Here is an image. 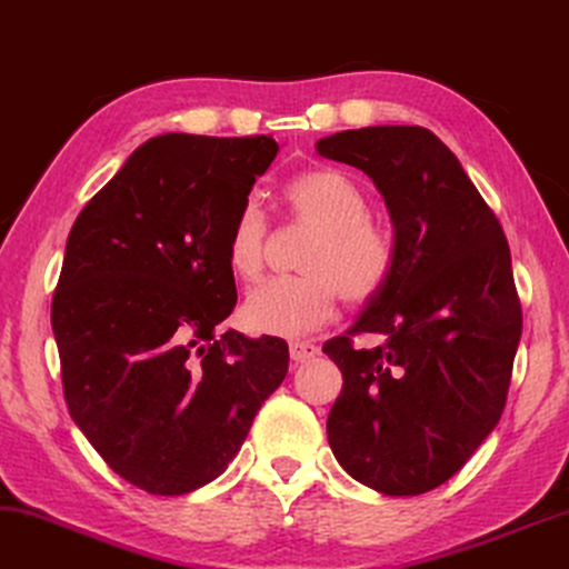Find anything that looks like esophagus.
Segmentation results:
<instances>
[{
  "label": "esophagus",
  "instance_id": "34e87169",
  "mask_svg": "<svg viewBox=\"0 0 569 569\" xmlns=\"http://www.w3.org/2000/svg\"><path fill=\"white\" fill-rule=\"evenodd\" d=\"M288 350H291V360L296 362V366H299V362H307L311 358H317V355H319V347L311 345V342H291Z\"/></svg>",
  "mask_w": 569,
  "mask_h": 569
}]
</instances>
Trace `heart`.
Segmentation results:
<instances>
[{
    "mask_svg": "<svg viewBox=\"0 0 569 569\" xmlns=\"http://www.w3.org/2000/svg\"><path fill=\"white\" fill-rule=\"evenodd\" d=\"M296 222L317 230L301 260L307 276L273 278L252 288L242 303L248 329L270 337H301L347 307H366L386 291L396 268V248L386 230L370 222V201L358 183L335 168H313L283 189ZM268 219L256 199L242 201L227 234V266L242 281L266 268Z\"/></svg>",
    "mask_w": 569,
    "mask_h": 569,
    "instance_id": "b5f03b06",
    "label": "heart"
}]
</instances>
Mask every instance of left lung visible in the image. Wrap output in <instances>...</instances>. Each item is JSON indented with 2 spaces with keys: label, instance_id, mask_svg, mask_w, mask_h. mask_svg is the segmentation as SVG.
I'll list each match as a JSON object with an SVG mask.
<instances>
[{
  "label": "left lung",
  "instance_id": "8db88e82",
  "mask_svg": "<svg viewBox=\"0 0 569 569\" xmlns=\"http://www.w3.org/2000/svg\"><path fill=\"white\" fill-rule=\"evenodd\" d=\"M317 150L372 178L396 230L386 291L325 345L345 378L329 447L378 493H427L462 470L506 409L521 301L503 227L427 127L345 130ZM360 333L381 345L358 351Z\"/></svg>",
  "mask_w": 569,
  "mask_h": 569
}]
</instances>
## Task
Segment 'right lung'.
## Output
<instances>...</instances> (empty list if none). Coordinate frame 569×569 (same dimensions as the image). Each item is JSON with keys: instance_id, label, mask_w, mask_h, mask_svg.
I'll use <instances>...</instances> for the list:
<instances>
[{"instance_id": "right-lung-1", "label": "right lung", "mask_w": 569, "mask_h": 569, "mask_svg": "<svg viewBox=\"0 0 569 569\" xmlns=\"http://www.w3.org/2000/svg\"><path fill=\"white\" fill-rule=\"evenodd\" d=\"M278 142L160 134L76 217L50 325L71 419L109 468L152 496L222 475L288 345L219 325L237 301L227 234Z\"/></svg>"}]
</instances>
